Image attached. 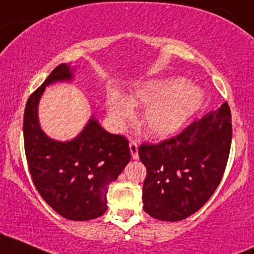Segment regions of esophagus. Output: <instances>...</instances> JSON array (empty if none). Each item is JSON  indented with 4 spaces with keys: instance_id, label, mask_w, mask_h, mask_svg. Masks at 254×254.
<instances>
[{
    "instance_id": "34e87169",
    "label": "esophagus",
    "mask_w": 254,
    "mask_h": 254,
    "mask_svg": "<svg viewBox=\"0 0 254 254\" xmlns=\"http://www.w3.org/2000/svg\"><path fill=\"white\" fill-rule=\"evenodd\" d=\"M129 148H130V153H131L132 159H138V147L137 143L135 141H131L129 143Z\"/></svg>"
}]
</instances>
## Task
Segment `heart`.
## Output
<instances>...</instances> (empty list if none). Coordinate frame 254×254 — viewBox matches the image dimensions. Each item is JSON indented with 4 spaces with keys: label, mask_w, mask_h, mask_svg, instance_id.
I'll return each mask as SVG.
<instances>
[{
    "label": "heart",
    "mask_w": 254,
    "mask_h": 254,
    "mask_svg": "<svg viewBox=\"0 0 254 254\" xmlns=\"http://www.w3.org/2000/svg\"><path fill=\"white\" fill-rule=\"evenodd\" d=\"M204 100V91L199 86L172 77L141 83L127 96L111 89L106 96V108L116 129L123 130L132 119L133 107H144L141 121L147 132L163 137L178 131L201 108Z\"/></svg>",
    "instance_id": "1"
}]
</instances>
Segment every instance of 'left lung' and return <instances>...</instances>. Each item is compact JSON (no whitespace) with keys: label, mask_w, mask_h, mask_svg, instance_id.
<instances>
[{"label":"left lung","mask_w":254,"mask_h":254,"mask_svg":"<svg viewBox=\"0 0 254 254\" xmlns=\"http://www.w3.org/2000/svg\"><path fill=\"white\" fill-rule=\"evenodd\" d=\"M231 144V114L227 102L157 144H141L147 169L143 210L159 221L177 222L196 212L221 182Z\"/></svg>","instance_id":"obj_1"}]
</instances>
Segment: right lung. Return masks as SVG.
I'll return each instance as SVG.
<instances>
[{
    "instance_id": "1",
    "label": "right lung",
    "mask_w": 254,
    "mask_h": 254,
    "mask_svg": "<svg viewBox=\"0 0 254 254\" xmlns=\"http://www.w3.org/2000/svg\"><path fill=\"white\" fill-rule=\"evenodd\" d=\"M74 68L61 64L26 102L24 146L33 185L44 201L64 218L89 221L107 211L108 186L130 161L129 142L107 132L94 116L69 141L50 138L38 121L46 86L71 82Z\"/></svg>"
}]
</instances>
